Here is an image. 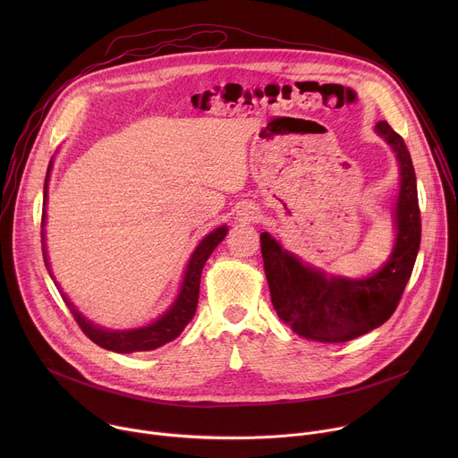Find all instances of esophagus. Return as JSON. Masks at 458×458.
<instances>
[{
	"label": "esophagus",
	"instance_id": "34e87169",
	"mask_svg": "<svg viewBox=\"0 0 458 458\" xmlns=\"http://www.w3.org/2000/svg\"><path fill=\"white\" fill-rule=\"evenodd\" d=\"M239 217H241L242 221H255V219H257V212H255L253 208H244V210H241Z\"/></svg>",
	"mask_w": 458,
	"mask_h": 458
}]
</instances>
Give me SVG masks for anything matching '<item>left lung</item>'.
I'll use <instances>...</instances> for the list:
<instances>
[{
    "label": "left lung",
    "instance_id": "left-lung-1",
    "mask_svg": "<svg viewBox=\"0 0 458 458\" xmlns=\"http://www.w3.org/2000/svg\"><path fill=\"white\" fill-rule=\"evenodd\" d=\"M377 132L395 150L401 166V193L395 207L397 241L386 265L366 279H341L304 267L281 244L260 233V253L272 304L284 324L315 343L337 344L357 339L384 324L397 310L411 277L420 246L417 177L404 140L378 121Z\"/></svg>",
    "mask_w": 458,
    "mask_h": 458
}]
</instances>
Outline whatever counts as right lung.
<instances>
[{
  "label": "right lung",
  "mask_w": 458,
  "mask_h": 458,
  "mask_svg": "<svg viewBox=\"0 0 458 458\" xmlns=\"http://www.w3.org/2000/svg\"><path fill=\"white\" fill-rule=\"evenodd\" d=\"M52 168V161L48 163L47 168V177H45V188H43V212H41V226H45V205H47V182H48V172ZM228 228L221 226L217 230H214L212 233H208L201 244L195 248V251L191 253L190 263L186 267L184 272V279L181 284V292L177 301L174 302V306L163 315L159 317L154 324L145 326V328L140 330H126V332H108L103 328H98L90 320H87L76 308L74 304L67 299V295L61 293L64 304L69 306L74 320L78 322V326L81 328V332L98 346L115 352V353H132V352H150L156 350L166 343H170L172 339H175L182 330L184 326L191 320L195 308H198V301H199V284H201V274L205 268V263L208 260L210 253L216 250V246L225 239ZM43 237V232H41ZM43 259L45 265L47 263V253H45V246H43Z\"/></svg>",
  "instance_id": "add662e5"
}]
</instances>
